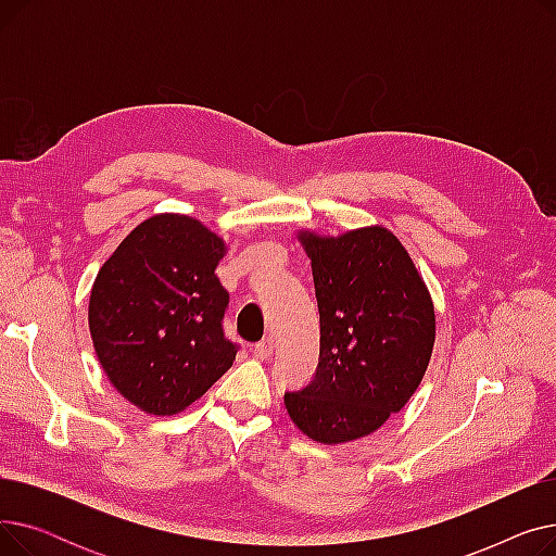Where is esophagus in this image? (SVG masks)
Instances as JSON below:
<instances>
[{"label":"esophagus","instance_id":"obj_1","mask_svg":"<svg viewBox=\"0 0 556 556\" xmlns=\"http://www.w3.org/2000/svg\"><path fill=\"white\" fill-rule=\"evenodd\" d=\"M273 349H275V340L268 336V338H263L261 342H256L252 352L258 361H268L273 356Z\"/></svg>","mask_w":556,"mask_h":556}]
</instances>
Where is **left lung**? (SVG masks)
Returning <instances> with one entry per match:
<instances>
[{"label":"left lung","mask_w":556,"mask_h":556,"mask_svg":"<svg viewBox=\"0 0 556 556\" xmlns=\"http://www.w3.org/2000/svg\"><path fill=\"white\" fill-rule=\"evenodd\" d=\"M319 311L313 381L286 392L313 442L344 444L381 428L410 401L434 344V304L415 261L383 225L325 237L300 229Z\"/></svg>","instance_id":"left-lung-1"}]
</instances>
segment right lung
<instances>
[{"mask_svg": "<svg viewBox=\"0 0 556 556\" xmlns=\"http://www.w3.org/2000/svg\"><path fill=\"white\" fill-rule=\"evenodd\" d=\"M227 245L185 214L139 223L103 263L87 319L112 388L141 413L178 415L237 358L223 336Z\"/></svg>", "mask_w": 556, "mask_h": 556, "instance_id": "add662e5", "label": "right lung"}]
</instances>
